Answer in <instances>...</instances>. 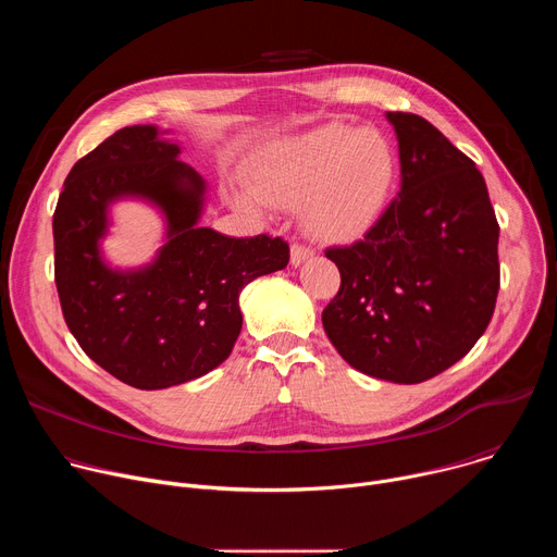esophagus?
Returning a JSON list of instances; mask_svg holds the SVG:
<instances>
[{
	"label": "esophagus",
	"mask_w": 557,
	"mask_h": 557,
	"mask_svg": "<svg viewBox=\"0 0 557 557\" xmlns=\"http://www.w3.org/2000/svg\"><path fill=\"white\" fill-rule=\"evenodd\" d=\"M314 256V251L312 249H308V247H301V245H293L290 247V264L293 267H301L306 260H310Z\"/></svg>",
	"instance_id": "34e87169"
}]
</instances>
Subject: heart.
<instances>
[{
  "label": "heart",
  "mask_w": 557,
  "mask_h": 557,
  "mask_svg": "<svg viewBox=\"0 0 557 557\" xmlns=\"http://www.w3.org/2000/svg\"><path fill=\"white\" fill-rule=\"evenodd\" d=\"M399 158L387 136L326 123L264 145L249 165L247 185L228 191L237 211L264 215L271 207H299L308 235L352 243L385 211Z\"/></svg>",
  "instance_id": "1"
}]
</instances>
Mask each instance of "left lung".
Returning <instances> with one entry per match:
<instances>
[{"label": "left lung", "mask_w": 557, "mask_h": 557, "mask_svg": "<svg viewBox=\"0 0 557 557\" xmlns=\"http://www.w3.org/2000/svg\"><path fill=\"white\" fill-rule=\"evenodd\" d=\"M401 189L352 247L329 249L342 273L322 324L359 372L421 383L485 333L500 284L498 222L483 174L432 123L385 112Z\"/></svg>", "instance_id": "left-lung-1"}]
</instances>
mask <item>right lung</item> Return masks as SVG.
<instances>
[{
    "mask_svg": "<svg viewBox=\"0 0 557 557\" xmlns=\"http://www.w3.org/2000/svg\"><path fill=\"white\" fill-rule=\"evenodd\" d=\"M156 125L123 127L78 161L59 196L54 282L65 324L84 352L138 389H163L218 368L243 331L240 293L286 269L280 237H228L202 226L207 181ZM151 206L162 247L138 268L102 251L113 205Z\"/></svg>",
    "mask_w": 557,
    "mask_h": 557,
    "instance_id": "right-lung-1",
    "label": "right lung"
}]
</instances>
